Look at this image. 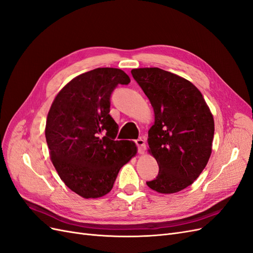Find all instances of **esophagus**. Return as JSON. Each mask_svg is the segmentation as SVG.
<instances>
[{"label":"esophagus","mask_w":253,"mask_h":253,"mask_svg":"<svg viewBox=\"0 0 253 253\" xmlns=\"http://www.w3.org/2000/svg\"><path fill=\"white\" fill-rule=\"evenodd\" d=\"M135 143L137 147H138V153L139 154H144L145 152V148H147V145H145V141L142 138H139L135 140Z\"/></svg>","instance_id":"esophagus-1"}]
</instances>
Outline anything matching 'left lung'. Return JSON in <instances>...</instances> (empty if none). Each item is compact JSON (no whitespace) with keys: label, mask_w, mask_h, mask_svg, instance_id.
<instances>
[{"label":"left lung","mask_w":253,"mask_h":253,"mask_svg":"<svg viewBox=\"0 0 253 253\" xmlns=\"http://www.w3.org/2000/svg\"><path fill=\"white\" fill-rule=\"evenodd\" d=\"M155 115L149 129V153L159 172L147 185L158 193L192 185L208 164L214 136L213 115L194 84L158 67L132 70Z\"/></svg>","instance_id":"8db88e82"}]
</instances>
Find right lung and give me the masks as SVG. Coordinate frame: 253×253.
Listing matches in <instances>:
<instances>
[{"label":"right lung","instance_id":"obj_1","mask_svg":"<svg viewBox=\"0 0 253 253\" xmlns=\"http://www.w3.org/2000/svg\"><path fill=\"white\" fill-rule=\"evenodd\" d=\"M131 79L119 68L101 67L68 82L53 99L45 137L51 163L73 192L83 198L108 194L121 167L137 153L135 142L115 140L111 94Z\"/></svg>","mask_w":253,"mask_h":253}]
</instances>
